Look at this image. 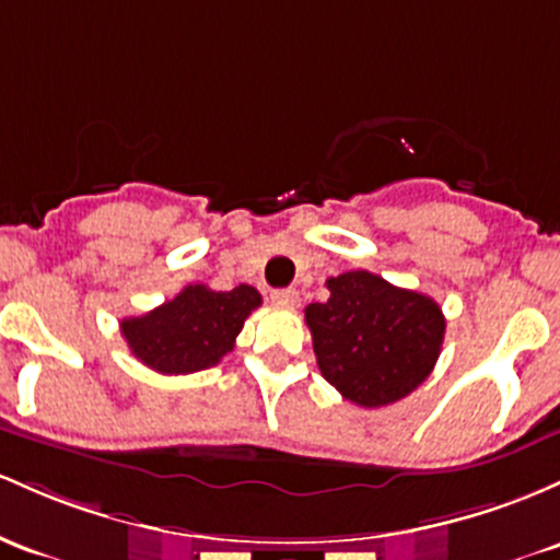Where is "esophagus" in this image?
Instances as JSON below:
<instances>
[{
  "label": "esophagus",
  "instance_id": "34e87169",
  "mask_svg": "<svg viewBox=\"0 0 560 560\" xmlns=\"http://www.w3.org/2000/svg\"><path fill=\"white\" fill-rule=\"evenodd\" d=\"M270 300L281 308H298L300 305V292L298 290H273L270 292Z\"/></svg>",
  "mask_w": 560,
  "mask_h": 560
}]
</instances>
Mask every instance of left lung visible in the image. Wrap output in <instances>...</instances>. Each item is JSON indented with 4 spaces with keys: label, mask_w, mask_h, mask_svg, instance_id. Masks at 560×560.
I'll return each instance as SVG.
<instances>
[{
    "label": "left lung",
    "mask_w": 560,
    "mask_h": 560,
    "mask_svg": "<svg viewBox=\"0 0 560 560\" xmlns=\"http://www.w3.org/2000/svg\"><path fill=\"white\" fill-rule=\"evenodd\" d=\"M327 303L305 308V324L318 370L342 398L377 409L425 383L446 331L435 300L370 270L327 279Z\"/></svg>",
    "instance_id": "1"
}]
</instances>
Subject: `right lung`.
I'll use <instances>...</instances> for the list:
<instances>
[{
    "label": "right lung",
    "mask_w": 560,
    "mask_h": 560,
    "mask_svg": "<svg viewBox=\"0 0 560 560\" xmlns=\"http://www.w3.org/2000/svg\"><path fill=\"white\" fill-rule=\"evenodd\" d=\"M260 303V292L249 284H238L231 292L188 284L159 308L125 318L121 335L135 359L153 372H201L231 353L244 322Z\"/></svg>",
    "instance_id": "obj_1"
}]
</instances>
